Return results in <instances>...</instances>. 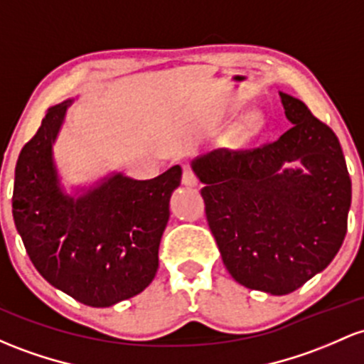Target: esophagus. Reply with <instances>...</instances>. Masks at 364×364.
<instances>
[{"label": "esophagus", "mask_w": 364, "mask_h": 364, "mask_svg": "<svg viewBox=\"0 0 364 364\" xmlns=\"http://www.w3.org/2000/svg\"><path fill=\"white\" fill-rule=\"evenodd\" d=\"M183 185L185 186H197L198 185V179L197 176H195V173L191 169H185L183 171V178H181Z\"/></svg>", "instance_id": "esophagus-1"}]
</instances>
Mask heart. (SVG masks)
<instances>
[{
	"label": "heart",
	"mask_w": 364,
	"mask_h": 364,
	"mask_svg": "<svg viewBox=\"0 0 364 364\" xmlns=\"http://www.w3.org/2000/svg\"><path fill=\"white\" fill-rule=\"evenodd\" d=\"M264 126V121H262V115L259 112H250L243 121L238 124L237 129H235V136L237 139H247L254 134H257L259 131Z\"/></svg>",
	"instance_id": "obj_1"
}]
</instances>
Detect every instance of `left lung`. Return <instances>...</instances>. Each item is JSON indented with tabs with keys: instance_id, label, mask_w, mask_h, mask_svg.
I'll return each instance as SVG.
<instances>
[{
	"instance_id": "1",
	"label": "left lung",
	"mask_w": 364,
	"mask_h": 364,
	"mask_svg": "<svg viewBox=\"0 0 364 364\" xmlns=\"http://www.w3.org/2000/svg\"><path fill=\"white\" fill-rule=\"evenodd\" d=\"M279 98L294 126L277 141L191 162L226 269L247 289L273 295L294 292L330 264L350 207L338 138L304 102Z\"/></svg>"
}]
</instances>
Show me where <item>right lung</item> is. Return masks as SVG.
I'll return each instance as SVG.
<instances>
[{
	"label": "right lung",
	"instance_id": "1",
	"mask_svg": "<svg viewBox=\"0 0 364 364\" xmlns=\"http://www.w3.org/2000/svg\"><path fill=\"white\" fill-rule=\"evenodd\" d=\"M72 100L50 107L15 167L14 221L31 261L55 289L91 307H109L146 289L159 267L173 166L154 179L114 173L69 195L60 186L53 143Z\"/></svg>",
	"mask_w": 364,
	"mask_h": 364
}]
</instances>
